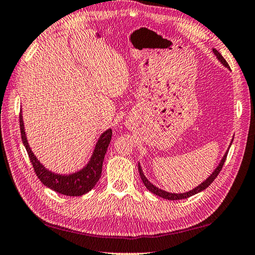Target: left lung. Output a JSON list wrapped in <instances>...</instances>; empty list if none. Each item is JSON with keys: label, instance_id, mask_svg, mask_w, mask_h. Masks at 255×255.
Here are the masks:
<instances>
[{"label": "left lung", "instance_id": "obj_1", "mask_svg": "<svg viewBox=\"0 0 255 255\" xmlns=\"http://www.w3.org/2000/svg\"><path fill=\"white\" fill-rule=\"evenodd\" d=\"M213 52H214L215 55H216V58H217V60L220 62V63H222L225 67H227V69H229V65H228L227 62H226V60L223 58V55L220 54L216 49H213ZM233 140H234V139H231V142H230V144H229L228 149L230 148V145L233 144ZM228 149L226 150L225 155H224L223 158H222V160L219 161L218 166H217L216 168H215V170L211 173V175H209L208 178H206V180L203 181V182H202L201 184L195 186L194 189H192V190H190V191H188V192H184V193H170V192H167V191H165V190H161V189H159V188H157L156 185L152 184V183L150 182V181L145 177V174H144V172H143V169H142V167H140V163L138 162V171H139L140 179H142L143 183H144V185L146 186L147 190L150 191L151 193L156 194L157 196L162 197V199H166V200H169V201H177V200L188 199V197L193 196V195H195V194H197V193H200V192H202L203 190H205V189L207 188V186L211 185V183L213 182V181H214L215 179H216L218 173L220 172V170H222V168H223V166H224L225 160H226V157H227V154H228Z\"/></svg>", "mask_w": 255, "mask_h": 255}]
</instances>
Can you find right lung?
<instances>
[{
  "label": "right lung",
  "instance_id": "1",
  "mask_svg": "<svg viewBox=\"0 0 255 255\" xmlns=\"http://www.w3.org/2000/svg\"><path fill=\"white\" fill-rule=\"evenodd\" d=\"M19 126L22 144H24L28 152V156H29L33 170H35L39 180L47 188L67 196H81L83 194H86L87 192L95 188L96 183L100 179L101 171H103L105 155L107 149H108L112 136L111 128H108L104 133H101L97 143L95 145L93 154L90 156L86 165L75 172L69 174H61L52 172L49 169H47L38 160V158L32 152L29 143L27 140L21 111L19 115Z\"/></svg>",
  "mask_w": 255,
  "mask_h": 255
}]
</instances>
